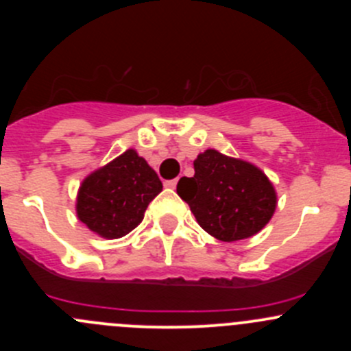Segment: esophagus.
Listing matches in <instances>:
<instances>
[{
  "mask_svg": "<svg viewBox=\"0 0 351 351\" xmlns=\"http://www.w3.org/2000/svg\"><path fill=\"white\" fill-rule=\"evenodd\" d=\"M176 183H178V180H168V182H165V186L166 189H175Z\"/></svg>",
  "mask_w": 351,
  "mask_h": 351,
  "instance_id": "obj_1",
  "label": "esophagus"
}]
</instances>
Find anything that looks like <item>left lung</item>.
Listing matches in <instances>:
<instances>
[{
    "instance_id": "1",
    "label": "left lung",
    "mask_w": 351,
    "mask_h": 351,
    "mask_svg": "<svg viewBox=\"0 0 351 351\" xmlns=\"http://www.w3.org/2000/svg\"><path fill=\"white\" fill-rule=\"evenodd\" d=\"M195 175L180 178L176 193L205 232L224 243L258 234L274 217L277 192L253 162L207 149L193 161Z\"/></svg>"
}]
</instances>
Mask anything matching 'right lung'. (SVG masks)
<instances>
[{"label": "right lung", "instance_id": "right-lung-1", "mask_svg": "<svg viewBox=\"0 0 351 351\" xmlns=\"http://www.w3.org/2000/svg\"><path fill=\"white\" fill-rule=\"evenodd\" d=\"M161 190V180L146 159L127 149L81 182L76 215L100 238H123L143 222L147 205Z\"/></svg>", "mask_w": 351, "mask_h": 351}]
</instances>
